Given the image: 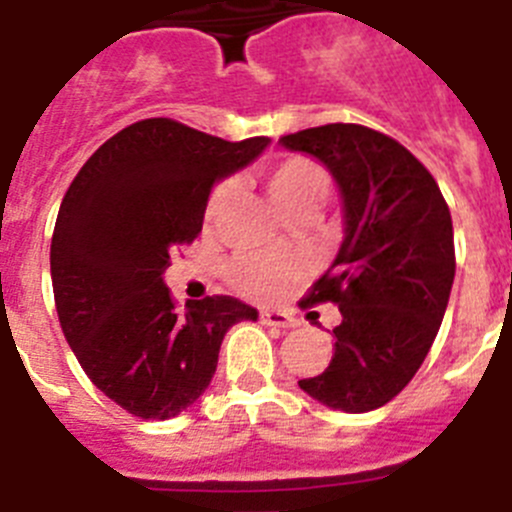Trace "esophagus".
<instances>
[{
  "label": "esophagus",
  "mask_w": 512,
  "mask_h": 512,
  "mask_svg": "<svg viewBox=\"0 0 512 512\" xmlns=\"http://www.w3.org/2000/svg\"><path fill=\"white\" fill-rule=\"evenodd\" d=\"M261 323L271 325V328H297V318H292L289 312H279V310H264L261 312Z\"/></svg>",
  "instance_id": "obj_1"
}]
</instances>
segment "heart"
<instances>
[{"label":"heart","mask_w":512,"mask_h":512,"mask_svg":"<svg viewBox=\"0 0 512 512\" xmlns=\"http://www.w3.org/2000/svg\"><path fill=\"white\" fill-rule=\"evenodd\" d=\"M266 192L271 202L284 212V215H295V212L312 210L328 200L330 194V176L318 161L307 156H287L279 158L277 164H271L264 171ZM230 197V184H217L212 189L210 200H207L205 217L215 220L217 212L223 210ZM302 274V264L295 259H284L277 253H246L241 259L233 261L230 277L235 287L251 297H269L284 295L297 277Z\"/></svg>","instance_id":"b5f03b06"}]
</instances>
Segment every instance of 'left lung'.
Masks as SVG:
<instances>
[{
	"mask_svg": "<svg viewBox=\"0 0 512 512\" xmlns=\"http://www.w3.org/2000/svg\"><path fill=\"white\" fill-rule=\"evenodd\" d=\"M279 143L328 169L343 210L341 248L307 297L341 310L336 348L300 390L369 413L408 387L436 341L456 271L449 205L408 148L364 125L333 122Z\"/></svg>",
	"mask_w": 512,
	"mask_h": 512,
	"instance_id": "left-lung-1",
	"label": "left lung"
}]
</instances>
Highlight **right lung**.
Listing matches in <instances>:
<instances>
[{"mask_svg":"<svg viewBox=\"0 0 512 512\" xmlns=\"http://www.w3.org/2000/svg\"><path fill=\"white\" fill-rule=\"evenodd\" d=\"M269 138L241 143L151 117L112 135L81 166L58 210L51 279L71 351L99 392L143 420L200 400L225 333L259 312L233 297L174 307L171 248L197 238L217 182Z\"/></svg>","mask_w":512,"mask_h":512,"instance_id":"obj_1","label":"right lung"}]
</instances>
